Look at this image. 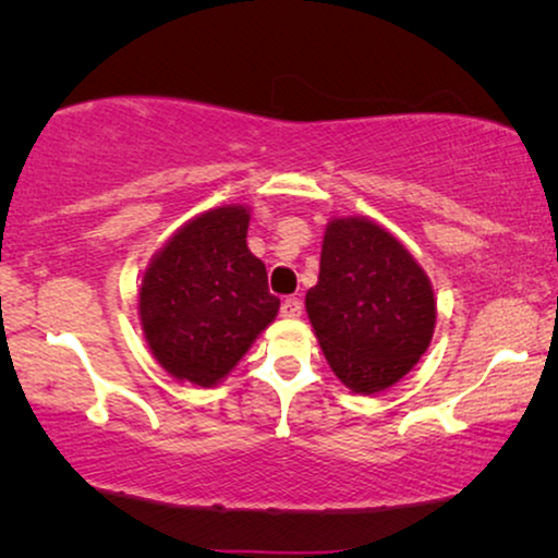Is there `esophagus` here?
Masks as SVG:
<instances>
[{
    "instance_id": "1",
    "label": "esophagus",
    "mask_w": 558,
    "mask_h": 558,
    "mask_svg": "<svg viewBox=\"0 0 558 558\" xmlns=\"http://www.w3.org/2000/svg\"><path fill=\"white\" fill-rule=\"evenodd\" d=\"M300 315H302V302L296 300V296H287V300L281 302V317L296 319Z\"/></svg>"
}]
</instances>
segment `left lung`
I'll list each match as a JSON object with an SVG mask.
<instances>
[{"instance_id":"left-lung-1","label":"left lung","mask_w":558,"mask_h":558,"mask_svg":"<svg viewBox=\"0 0 558 558\" xmlns=\"http://www.w3.org/2000/svg\"><path fill=\"white\" fill-rule=\"evenodd\" d=\"M304 304L335 376L368 396L414 368L437 323L429 277L396 235L368 218L327 223L319 279Z\"/></svg>"}]
</instances>
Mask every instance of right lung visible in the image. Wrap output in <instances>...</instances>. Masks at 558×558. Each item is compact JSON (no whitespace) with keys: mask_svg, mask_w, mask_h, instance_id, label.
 <instances>
[{"mask_svg":"<svg viewBox=\"0 0 558 558\" xmlns=\"http://www.w3.org/2000/svg\"><path fill=\"white\" fill-rule=\"evenodd\" d=\"M248 218L243 205L205 210L144 271L142 330L172 378L216 386L277 317L266 266L246 246Z\"/></svg>","mask_w":558,"mask_h":558,"instance_id":"1","label":"right lung"}]
</instances>
